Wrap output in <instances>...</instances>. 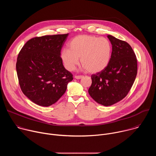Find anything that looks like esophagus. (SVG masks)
Segmentation results:
<instances>
[{
  "instance_id": "esophagus-1",
  "label": "esophagus",
  "mask_w": 156,
  "mask_h": 156,
  "mask_svg": "<svg viewBox=\"0 0 156 156\" xmlns=\"http://www.w3.org/2000/svg\"><path fill=\"white\" fill-rule=\"evenodd\" d=\"M75 79H78V80H79V79H81V78H83V76H75V77H74Z\"/></svg>"
}]
</instances>
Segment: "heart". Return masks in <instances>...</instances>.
Listing matches in <instances>:
<instances>
[{"label": "heart", "instance_id": "b5f03b06", "mask_svg": "<svg viewBox=\"0 0 156 156\" xmlns=\"http://www.w3.org/2000/svg\"><path fill=\"white\" fill-rule=\"evenodd\" d=\"M112 55V44L105 37L91 35H78L69 44V49L60 54L62 61L69 71H72L79 63L91 73L103 71L110 63Z\"/></svg>", "mask_w": 156, "mask_h": 156}]
</instances>
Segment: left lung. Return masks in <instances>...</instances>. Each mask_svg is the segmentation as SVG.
Masks as SVG:
<instances>
[{"mask_svg":"<svg viewBox=\"0 0 156 156\" xmlns=\"http://www.w3.org/2000/svg\"><path fill=\"white\" fill-rule=\"evenodd\" d=\"M112 46L109 64L102 72L91 75L90 96L98 104L112 105L128 93L137 75V59L129 44L107 35Z\"/></svg>","mask_w":156,"mask_h":156,"instance_id":"obj_1","label":"left lung"}]
</instances>
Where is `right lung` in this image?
Returning a JSON list of instances; mask_svg holds the SVG:
<instances>
[{"label":"right lung","instance_id":"right-lung-1","mask_svg":"<svg viewBox=\"0 0 156 156\" xmlns=\"http://www.w3.org/2000/svg\"><path fill=\"white\" fill-rule=\"evenodd\" d=\"M69 34L30 39L18 54L16 69L23 94L43 107L55 104L65 93L73 75L63 65L60 51Z\"/></svg>","mask_w":156,"mask_h":156}]
</instances>
